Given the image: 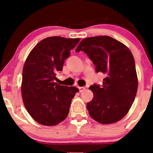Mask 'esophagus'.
Masks as SVG:
<instances>
[{
  "label": "esophagus",
  "mask_w": 153,
  "mask_h": 153,
  "mask_svg": "<svg viewBox=\"0 0 153 153\" xmlns=\"http://www.w3.org/2000/svg\"><path fill=\"white\" fill-rule=\"evenodd\" d=\"M79 92H80V93H82V92L85 89V87H79Z\"/></svg>",
  "instance_id": "1"
}]
</instances>
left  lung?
Instances as JSON below:
<instances>
[{"mask_svg": "<svg viewBox=\"0 0 153 153\" xmlns=\"http://www.w3.org/2000/svg\"><path fill=\"white\" fill-rule=\"evenodd\" d=\"M83 51L106 74L103 85L90 86L93 98L87 103L90 116L102 124L120 120L128 113L137 95L138 79L133 55L125 45L109 36L87 37L76 52Z\"/></svg>", "mask_w": 153, "mask_h": 153, "instance_id": "1", "label": "left lung"}]
</instances>
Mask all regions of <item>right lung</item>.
Here are the masks:
<instances>
[{"mask_svg":"<svg viewBox=\"0 0 153 153\" xmlns=\"http://www.w3.org/2000/svg\"><path fill=\"white\" fill-rule=\"evenodd\" d=\"M80 38L49 37L30 52L22 72V95L28 114L39 124L53 126L68 116L77 88L54 82L64 61Z\"/></svg>","mask_w":153,"mask_h":153,"instance_id":"right-lung-1","label":"right lung"}]
</instances>
